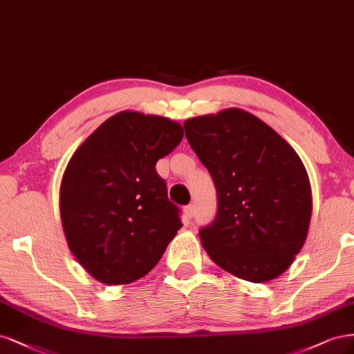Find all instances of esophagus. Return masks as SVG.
Masks as SVG:
<instances>
[{
	"mask_svg": "<svg viewBox=\"0 0 354 354\" xmlns=\"http://www.w3.org/2000/svg\"><path fill=\"white\" fill-rule=\"evenodd\" d=\"M184 213L188 219H191L192 216L196 214V206H194V204H188V206L184 207Z\"/></svg>",
	"mask_w": 354,
	"mask_h": 354,
	"instance_id": "obj_1",
	"label": "esophagus"
}]
</instances>
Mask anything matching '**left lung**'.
<instances>
[{
    "instance_id": "left-lung-1",
    "label": "left lung",
    "mask_w": 354,
    "mask_h": 354,
    "mask_svg": "<svg viewBox=\"0 0 354 354\" xmlns=\"http://www.w3.org/2000/svg\"><path fill=\"white\" fill-rule=\"evenodd\" d=\"M185 136L218 194L204 250L232 275L266 282L287 270L309 231L312 191L292 147L252 113L227 109L185 120Z\"/></svg>"
}]
</instances>
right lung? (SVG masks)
<instances>
[{
    "instance_id": "obj_1",
    "label": "right lung",
    "mask_w": 354,
    "mask_h": 354,
    "mask_svg": "<svg viewBox=\"0 0 354 354\" xmlns=\"http://www.w3.org/2000/svg\"><path fill=\"white\" fill-rule=\"evenodd\" d=\"M182 136L178 122L120 111L72 156L60 185L63 231L97 281L123 285L142 278L180 230L179 207L167 198L156 163Z\"/></svg>"
}]
</instances>
